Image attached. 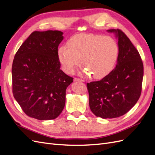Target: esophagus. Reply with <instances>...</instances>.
<instances>
[{
  "instance_id": "1",
  "label": "esophagus",
  "mask_w": 155,
  "mask_h": 155,
  "mask_svg": "<svg viewBox=\"0 0 155 155\" xmlns=\"http://www.w3.org/2000/svg\"><path fill=\"white\" fill-rule=\"evenodd\" d=\"M74 81H78V82H83V80L81 79H79V78H75L74 79Z\"/></svg>"
}]
</instances>
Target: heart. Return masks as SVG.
<instances>
[{
	"instance_id": "heart-1",
	"label": "heart",
	"mask_w": 155,
	"mask_h": 155,
	"mask_svg": "<svg viewBox=\"0 0 155 155\" xmlns=\"http://www.w3.org/2000/svg\"><path fill=\"white\" fill-rule=\"evenodd\" d=\"M59 48V60L64 72L72 73L81 59L85 75L100 79L109 74L118 57L119 48L110 37L93 34H78Z\"/></svg>"
}]
</instances>
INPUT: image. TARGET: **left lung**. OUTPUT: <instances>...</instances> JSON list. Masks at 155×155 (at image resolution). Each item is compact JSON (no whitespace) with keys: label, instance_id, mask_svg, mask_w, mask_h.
Here are the masks:
<instances>
[{"label":"left lung","instance_id":"left-lung-1","mask_svg":"<svg viewBox=\"0 0 155 155\" xmlns=\"http://www.w3.org/2000/svg\"><path fill=\"white\" fill-rule=\"evenodd\" d=\"M118 39V62L100 81L87 83L89 106L94 114L114 118L129 111L142 92L143 65L137 49L121 30L111 29Z\"/></svg>","mask_w":155,"mask_h":155}]
</instances>
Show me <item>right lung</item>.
I'll use <instances>...</instances> for the list:
<instances>
[{
    "label": "right lung",
    "mask_w": 155,
    "mask_h": 155,
    "mask_svg": "<svg viewBox=\"0 0 155 155\" xmlns=\"http://www.w3.org/2000/svg\"><path fill=\"white\" fill-rule=\"evenodd\" d=\"M58 30L32 32L12 64L13 94L25 113L39 120H53L63 111L67 87L73 78L60 69Z\"/></svg>",
    "instance_id": "add662e5"
}]
</instances>
